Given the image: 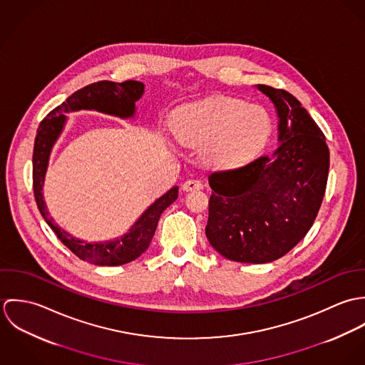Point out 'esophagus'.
I'll use <instances>...</instances> for the list:
<instances>
[{
  "label": "esophagus",
  "instance_id": "34e87169",
  "mask_svg": "<svg viewBox=\"0 0 365 365\" xmlns=\"http://www.w3.org/2000/svg\"><path fill=\"white\" fill-rule=\"evenodd\" d=\"M182 191H194V190H201L202 188V182L198 181V180H187L184 184H182Z\"/></svg>",
  "mask_w": 365,
  "mask_h": 365
}]
</instances>
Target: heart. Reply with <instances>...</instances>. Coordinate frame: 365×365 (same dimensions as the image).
<instances>
[{"mask_svg": "<svg viewBox=\"0 0 365 365\" xmlns=\"http://www.w3.org/2000/svg\"><path fill=\"white\" fill-rule=\"evenodd\" d=\"M173 132L181 145L202 148V158L209 165L232 168L264 146L271 119L260 105L213 97L181 106L174 113Z\"/></svg>", "mask_w": 365, "mask_h": 365, "instance_id": "heart-1", "label": "heart"}]
</instances>
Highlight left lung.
Instances as JSON below:
<instances>
[{"mask_svg":"<svg viewBox=\"0 0 365 365\" xmlns=\"http://www.w3.org/2000/svg\"><path fill=\"white\" fill-rule=\"evenodd\" d=\"M275 106L278 148L272 155L208 177L205 235L223 257L262 264L294 249L322 205L330 155L308 110L288 91L259 84Z\"/></svg>","mask_w":365,"mask_h":365,"instance_id":"1","label":"left lung"}]
</instances>
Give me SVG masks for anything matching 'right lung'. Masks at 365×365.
Segmentation results:
<instances>
[{"instance_id": "right-lung-1", "label": "right lung", "mask_w": 365, "mask_h": 365, "mask_svg": "<svg viewBox=\"0 0 365 365\" xmlns=\"http://www.w3.org/2000/svg\"><path fill=\"white\" fill-rule=\"evenodd\" d=\"M145 86L140 81H98L90 84L74 94H71L64 103L54 108L52 112L41 122L34 146V194L36 205L42 213L46 223L51 226L58 240L70 249L78 259L97 264V265H122L136 260L143 255L155 236L157 223L163 210L168 208L178 197V187H173L164 195L156 200L142 216L133 223L126 235L109 242H84L76 239L64 229H61L46 208L42 188L45 182V175L49 164V157L53 146L58 139L64 123L67 112L80 109H93L108 115L119 118H133L136 112V101L143 96Z\"/></svg>"}]
</instances>
